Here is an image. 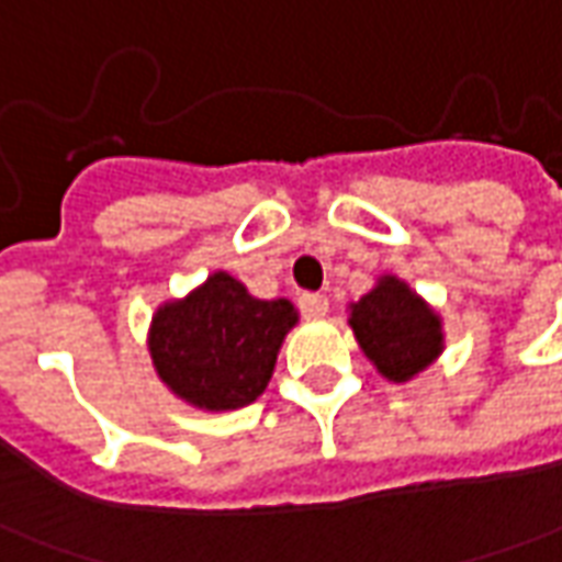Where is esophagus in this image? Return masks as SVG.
I'll list each match as a JSON object with an SVG mask.
<instances>
[{
	"label": "esophagus",
	"instance_id": "obj_1",
	"mask_svg": "<svg viewBox=\"0 0 562 562\" xmlns=\"http://www.w3.org/2000/svg\"><path fill=\"white\" fill-rule=\"evenodd\" d=\"M300 308H303L305 318H324L327 308H330V300L324 293H303L300 296Z\"/></svg>",
	"mask_w": 562,
	"mask_h": 562
}]
</instances>
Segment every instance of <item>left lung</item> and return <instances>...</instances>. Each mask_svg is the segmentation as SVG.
Wrapping results in <instances>:
<instances>
[{
	"label": "left lung",
	"instance_id": "1",
	"mask_svg": "<svg viewBox=\"0 0 562 562\" xmlns=\"http://www.w3.org/2000/svg\"><path fill=\"white\" fill-rule=\"evenodd\" d=\"M348 327L379 376L394 385L416 379L443 355V321L397 274H379L373 290L348 305Z\"/></svg>",
	"mask_w": 562,
	"mask_h": 562
}]
</instances>
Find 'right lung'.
Listing matches in <instances>:
<instances>
[{"instance_id":"obj_1","label":"right lung","mask_w":562,"mask_h":562,"mask_svg":"<svg viewBox=\"0 0 562 562\" xmlns=\"http://www.w3.org/2000/svg\"><path fill=\"white\" fill-rule=\"evenodd\" d=\"M296 321L300 312L284 296L259 300L229 272H214L183 300L158 305L146 348L173 397L226 413L266 392Z\"/></svg>"}]
</instances>
